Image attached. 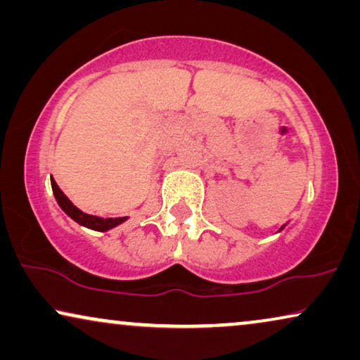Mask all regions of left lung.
<instances>
[{
    "label": "left lung",
    "mask_w": 360,
    "mask_h": 360,
    "mask_svg": "<svg viewBox=\"0 0 360 360\" xmlns=\"http://www.w3.org/2000/svg\"><path fill=\"white\" fill-rule=\"evenodd\" d=\"M285 226H287V224H283V226H282V228H280V229H278V231H282V229H283V228H285Z\"/></svg>",
    "instance_id": "8db88e82"
}]
</instances>
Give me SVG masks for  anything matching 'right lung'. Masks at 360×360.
Wrapping results in <instances>:
<instances>
[{"instance_id":"add662e5","label":"right lung","mask_w":360,"mask_h":360,"mask_svg":"<svg viewBox=\"0 0 360 360\" xmlns=\"http://www.w3.org/2000/svg\"><path fill=\"white\" fill-rule=\"evenodd\" d=\"M51 185H52L53 196H56L57 203L62 208L63 213H65L67 216H70V218L75 221V223H78L80 226H85V228H88V229L105 233V231H110L112 228H116V226L122 224L127 219V216H122V218H100V216H93V214L83 213V211L78 210L77 206L67 198V195L63 193L60 188H58V185L56 184V180H53L52 176H51Z\"/></svg>"}]
</instances>
